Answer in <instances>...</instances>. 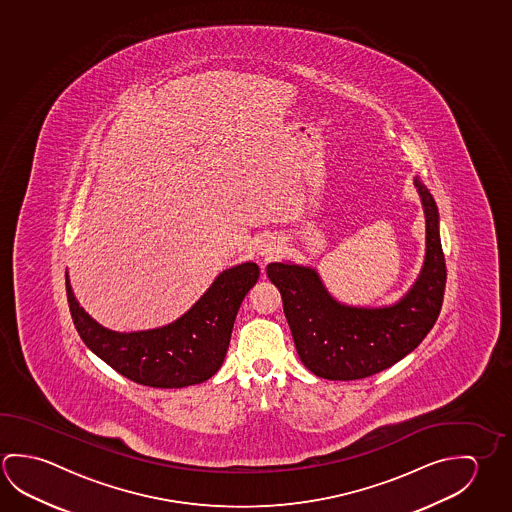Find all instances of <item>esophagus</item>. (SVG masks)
Wrapping results in <instances>:
<instances>
[{"label": "esophagus", "instance_id": "34e87169", "mask_svg": "<svg viewBox=\"0 0 512 512\" xmlns=\"http://www.w3.org/2000/svg\"><path fill=\"white\" fill-rule=\"evenodd\" d=\"M275 252H277L275 244H264V246L260 248V255H262V257H266V259H271V257H273V253Z\"/></svg>", "mask_w": 512, "mask_h": 512}]
</instances>
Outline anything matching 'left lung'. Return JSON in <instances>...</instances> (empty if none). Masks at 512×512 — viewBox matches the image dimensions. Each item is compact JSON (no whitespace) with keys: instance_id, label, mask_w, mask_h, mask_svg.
Here are the masks:
<instances>
[{"instance_id":"obj_1","label":"left lung","mask_w":512,"mask_h":512,"mask_svg":"<svg viewBox=\"0 0 512 512\" xmlns=\"http://www.w3.org/2000/svg\"><path fill=\"white\" fill-rule=\"evenodd\" d=\"M427 250L416 282L389 307H352L337 302L318 271L291 262H271L268 277L282 294L284 314L303 366L327 380H359L391 368L434 327L443 305L446 264L439 212L425 184L414 176Z\"/></svg>"}]
</instances>
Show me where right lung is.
<instances>
[{"mask_svg": "<svg viewBox=\"0 0 512 512\" xmlns=\"http://www.w3.org/2000/svg\"><path fill=\"white\" fill-rule=\"evenodd\" d=\"M259 275L255 262L225 269L182 318L166 327L128 334L101 327L80 307L68 273L66 293L76 332L101 361L141 386L173 389L202 384L218 373L237 310Z\"/></svg>", "mask_w": 512, "mask_h": 512, "instance_id": "1", "label": "right lung"}]
</instances>
